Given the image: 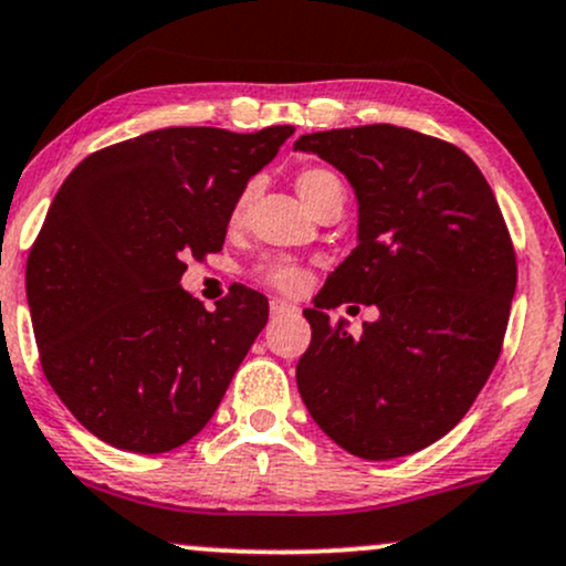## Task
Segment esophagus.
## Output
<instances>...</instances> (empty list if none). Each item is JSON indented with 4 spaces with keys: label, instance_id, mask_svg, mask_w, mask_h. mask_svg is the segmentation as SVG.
<instances>
[{
    "label": "esophagus",
    "instance_id": "esophagus-1",
    "mask_svg": "<svg viewBox=\"0 0 566 566\" xmlns=\"http://www.w3.org/2000/svg\"><path fill=\"white\" fill-rule=\"evenodd\" d=\"M269 308H271V316H292V313H301V308H297V305L282 301V297H274Z\"/></svg>",
    "mask_w": 566,
    "mask_h": 566
}]
</instances>
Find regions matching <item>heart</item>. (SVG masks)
Here are the masks:
<instances>
[{
	"label": "heart",
	"instance_id": "obj_1",
	"mask_svg": "<svg viewBox=\"0 0 566 566\" xmlns=\"http://www.w3.org/2000/svg\"><path fill=\"white\" fill-rule=\"evenodd\" d=\"M297 192L303 195V200L308 202L311 208H316L326 195L345 192V189L343 181H339L332 171H326V168H305V171L297 174ZM250 200H253V187H244L242 192L237 195L234 206H231V223L242 221L250 208ZM255 274L261 282L284 292V295H297V292L305 290V284H308V271H305L301 263L282 261V258H271V261L258 263Z\"/></svg>",
	"mask_w": 566,
	"mask_h": 566
}]
</instances>
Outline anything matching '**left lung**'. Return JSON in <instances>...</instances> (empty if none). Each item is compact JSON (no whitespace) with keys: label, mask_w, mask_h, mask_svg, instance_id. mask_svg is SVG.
<instances>
[{"label":"left lung","mask_w":566,"mask_h":566,"mask_svg":"<svg viewBox=\"0 0 566 566\" xmlns=\"http://www.w3.org/2000/svg\"><path fill=\"white\" fill-rule=\"evenodd\" d=\"M358 197V248L305 308L297 390L339 448L369 461L451 432L501 356L516 287L512 234L464 149L392 124L303 134ZM377 304L353 340L324 307Z\"/></svg>","instance_id":"1"}]
</instances>
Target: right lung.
<instances>
[{
	"label": "right lung",
	"mask_w": 566,
	"mask_h": 566,
	"mask_svg": "<svg viewBox=\"0 0 566 566\" xmlns=\"http://www.w3.org/2000/svg\"><path fill=\"white\" fill-rule=\"evenodd\" d=\"M295 128L147 132L88 155L31 244L25 292L46 382L88 432L166 453L208 424L269 322L231 284L216 311L181 290L187 258L223 248L229 213Z\"/></svg>",
	"instance_id": "right-lung-1"
}]
</instances>
